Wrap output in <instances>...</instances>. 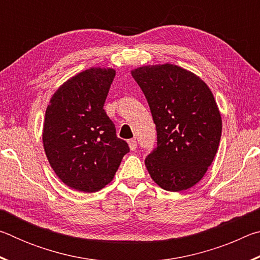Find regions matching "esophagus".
<instances>
[{
	"label": "esophagus",
	"mask_w": 260,
	"mask_h": 260,
	"mask_svg": "<svg viewBox=\"0 0 260 260\" xmlns=\"http://www.w3.org/2000/svg\"><path fill=\"white\" fill-rule=\"evenodd\" d=\"M128 146H129V149L132 151L135 150L136 147H138V142H136L135 140H129L128 141Z\"/></svg>",
	"instance_id": "esophagus-1"
}]
</instances>
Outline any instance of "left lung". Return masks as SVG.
Masks as SVG:
<instances>
[{
    "instance_id": "1",
    "label": "left lung",
    "mask_w": 260,
    "mask_h": 260,
    "mask_svg": "<svg viewBox=\"0 0 260 260\" xmlns=\"http://www.w3.org/2000/svg\"><path fill=\"white\" fill-rule=\"evenodd\" d=\"M132 77L148 101L157 148L146 158L151 179L169 191L195 186L212 164L222 121L209 86L174 64L134 69Z\"/></svg>"
}]
</instances>
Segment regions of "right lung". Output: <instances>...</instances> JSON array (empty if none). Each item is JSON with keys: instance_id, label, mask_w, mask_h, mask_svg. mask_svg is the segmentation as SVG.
<instances>
[{"instance_id": "1", "label": "right lung", "mask_w": 260, "mask_h": 260, "mask_svg": "<svg viewBox=\"0 0 260 260\" xmlns=\"http://www.w3.org/2000/svg\"><path fill=\"white\" fill-rule=\"evenodd\" d=\"M114 76L110 68L78 73L55 91L46 110V156L57 177L78 191L104 188L129 151L103 109Z\"/></svg>"}]
</instances>
